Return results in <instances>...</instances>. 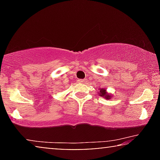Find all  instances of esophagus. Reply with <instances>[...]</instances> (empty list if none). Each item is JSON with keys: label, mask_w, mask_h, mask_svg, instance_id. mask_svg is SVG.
Instances as JSON below:
<instances>
[{"label": "esophagus", "mask_w": 160, "mask_h": 160, "mask_svg": "<svg viewBox=\"0 0 160 160\" xmlns=\"http://www.w3.org/2000/svg\"><path fill=\"white\" fill-rule=\"evenodd\" d=\"M78 83H84L86 82V79H78Z\"/></svg>", "instance_id": "esophagus-1"}]
</instances>
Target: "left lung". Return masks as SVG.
I'll use <instances>...</instances> for the list:
<instances>
[{
	"mask_svg": "<svg viewBox=\"0 0 160 160\" xmlns=\"http://www.w3.org/2000/svg\"><path fill=\"white\" fill-rule=\"evenodd\" d=\"M99 95L100 97H103L104 98H106L107 100H109L111 97V94L108 93L106 92V89H99Z\"/></svg>",
	"mask_w": 160,
	"mask_h": 160,
	"instance_id": "8db88e82",
	"label": "left lung"
}]
</instances>
